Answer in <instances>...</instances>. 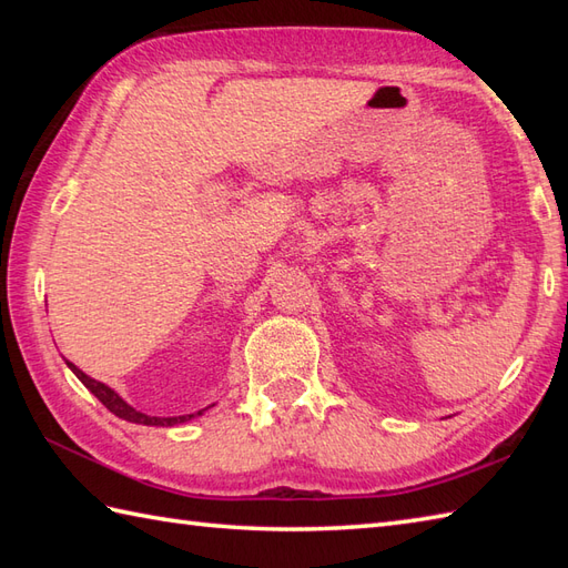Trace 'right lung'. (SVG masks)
I'll list each match as a JSON object with an SVG mask.
<instances>
[{"mask_svg": "<svg viewBox=\"0 0 568 568\" xmlns=\"http://www.w3.org/2000/svg\"><path fill=\"white\" fill-rule=\"evenodd\" d=\"M68 364V368L75 373L78 376V381L84 385V388H88L94 397H98V400L110 409V413H114L116 417H122V419H126V422H134V425H146V427H173V425H183V422H187V419H192L195 415H178V417H151V415H146V413H141V409H136V407H131L122 395H119L116 390H112L110 385H104V383H100V381H94V378H90L88 373H82L75 364H70V361H65ZM204 409H200L197 415H202Z\"/></svg>", "mask_w": 568, "mask_h": 568, "instance_id": "obj_1", "label": "right lung"}]
</instances>
